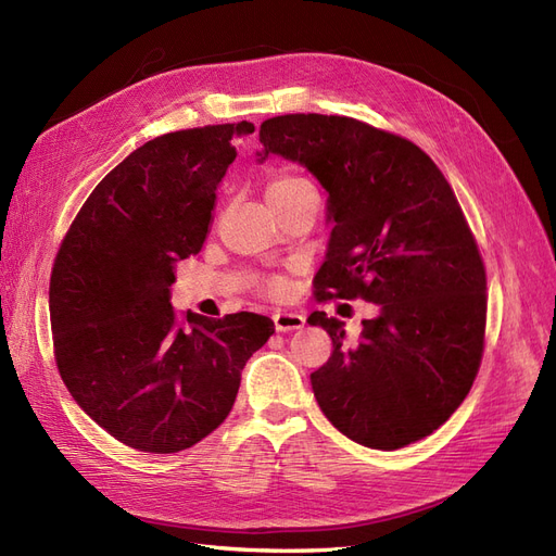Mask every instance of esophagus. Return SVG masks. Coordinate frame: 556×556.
Instances as JSON below:
<instances>
[{
	"label": "esophagus",
	"instance_id": "obj_1",
	"mask_svg": "<svg viewBox=\"0 0 556 556\" xmlns=\"http://www.w3.org/2000/svg\"><path fill=\"white\" fill-rule=\"evenodd\" d=\"M274 325H276V331H294L306 325V317L294 311H276Z\"/></svg>",
	"mask_w": 556,
	"mask_h": 556
}]
</instances>
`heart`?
Masks as SVG:
<instances>
[{
  "mask_svg": "<svg viewBox=\"0 0 556 556\" xmlns=\"http://www.w3.org/2000/svg\"><path fill=\"white\" fill-rule=\"evenodd\" d=\"M313 192H315V188L311 185V180L301 178V176H294V174H282V176H278V178H274L271 182H268L266 199H268V204H271V208L278 211V208L290 206L292 201L301 199L304 194H313ZM264 290L271 292V294H280L282 282L276 280V278L274 280H266L264 282Z\"/></svg>",
  "mask_w": 556,
  "mask_h": 556,
  "instance_id": "b5f03b06",
  "label": "heart"
}]
</instances>
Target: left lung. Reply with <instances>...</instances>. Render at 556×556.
<instances>
[{"label": "left lung", "mask_w": 556, "mask_h": 556, "mask_svg": "<svg viewBox=\"0 0 556 556\" xmlns=\"http://www.w3.org/2000/svg\"><path fill=\"white\" fill-rule=\"evenodd\" d=\"M260 141V162H299L329 194L317 301L378 306L357 345L341 319L311 313L333 343L311 374L317 406L366 447L425 439L470 392L484 348V264L450 182L413 141L345 115L268 117Z\"/></svg>", "instance_id": "8db88e82"}]
</instances>
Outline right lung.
Listing matches in <instances>:
<instances>
[{
    "label": "right lung",
    "mask_w": 556,
    "mask_h": 556,
    "mask_svg": "<svg viewBox=\"0 0 556 556\" xmlns=\"http://www.w3.org/2000/svg\"><path fill=\"white\" fill-rule=\"evenodd\" d=\"M252 123L180 129L102 178L58 250L50 329L74 401L121 443L188 450L225 422L245 362L274 323L257 313L178 317L174 264L206 241L215 190Z\"/></svg>",
    "instance_id": "1"
}]
</instances>
